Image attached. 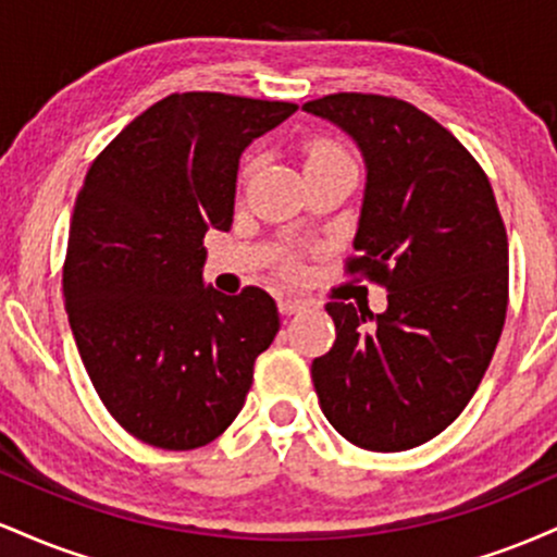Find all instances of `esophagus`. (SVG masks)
Returning a JSON list of instances; mask_svg holds the SVG:
<instances>
[{"label": "esophagus", "mask_w": 557, "mask_h": 557, "mask_svg": "<svg viewBox=\"0 0 557 557\" xmlns=\"http://www.w3.org/2000/svg\"><path fill=\"white\" fill-rule=\"evenodd\" d=\"M306 306H309V304H306V300H300V298H283V300H280V311H283L285 317L300 314Z\"/></svg>", "instance_id": "34e87169"}]
</instances>
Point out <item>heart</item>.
<instances>
[{
	"label": "heart",
	"mask_w": 557,
	"mask_h": 557,
	"mask_svg": "<svg viewBox=\"0 0 557 557\" xmlns=\"http://www.w3.org/2000/svg\"><path fill=\"white\" fill-rule=\"evenodd\" d=\"M337 162H350L348 151H345L337 140L311 138L309 144L304 146V170L324 168V164H337Z\"/></svg>",
	"instance_id": "1"
}]
</instances>
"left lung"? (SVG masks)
<instances>
[{
    "label": "left lung",
    "instance_id": "left-lung-1",
    "mask_svg": "<svg viewBox=\"0 0 557 557\" xmlns=\"http://www.w3.org/2000/svg\"><path fill=\"white\" fill-rule=\"evenodd\" d=\"M304 110L348 133L367 162L361 272L387 309L324 306L335 345L311 363L319 406L348 443L398 453L437 437L487 372L508 309V235L466 146L395 96L330 94Z\"/></svg>",
    "mask_w": 557,
    "mask_h": 557
}]
</instances>
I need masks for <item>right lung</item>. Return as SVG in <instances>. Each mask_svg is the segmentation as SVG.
Segmentation results:
<instances>
[{
	"mask_svg": "<svg viewBox=\"0 0 557 557\" xmlns=\"http://www.w3.org/2000/svg\"><path fill=\"white\" fill-rule=\"evenodd\" d=\"M296 110L170 94L86 172L62 267L65 309L94 389L140 443L194 450L220 437L277 335L270 293L203 285V235L233 225L243 149Z\"/></svg>",
	"mask_w": 557,
	"mask_h": 557,
	"instance_id": "add662e5",
	"label": "right lung"
}]
</instances>
